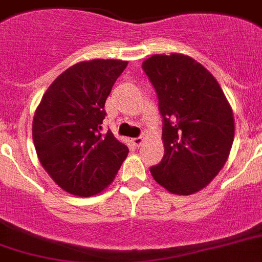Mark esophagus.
Segmentation results:
<instances>
[{"label": "esophagus", "instance_id": "obj_1", "mask_svg": "<svg viewBox=\"0 0 262 262\" xmlns=\"http://www.w3.org/2000/svg\"><path fill=\"white\" fill-rule=\"evenodd\" d=\"M143 140H144V139H143L142 136H138V138H134V139H133L134 146H135V147H140V146H142V144H143Z\"/></svg>", "mask_w": 262, "mask_h": 262}]
</instances>
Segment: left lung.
Wrapping results in <instances>:
<instances>
[{"label": "left lung", "instance_id": "8db88e82", "mask_svg": "<svg viewBox=\"0 0 262 262\" xmlns=\"http://www.w3.org/2000/svg\"><path fill=\"white\" fill-rule=\"evenodd\" d=\"M158 95L164 156L149 168L176 195H192L227 162L234 136L232 108L203 64L182 54L152 55L142 63Z\"/></svg>", "mask_w": 262, "mask_h": 262}]
</instances>
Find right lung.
Instances as JSON below:
<instances>
[{
    "label": "right lung",
    "instance_id": "right-lung-1",
    "mask_svg": "<svg viewBox=\"0 0 262 262\" xmlns=\"http://www.w3.org/2000/svg\"><path fill=\"white\" fill-rule=\"evenodd\" d=\"M127 62H80L50 84L33 120V140L42 167L61 188L97 195L111 184L128 148L111 131L102 134L104 103Z\"/></svg>",
    "mask_w": 262,
    "mask_h": 262
}]
</instances>
